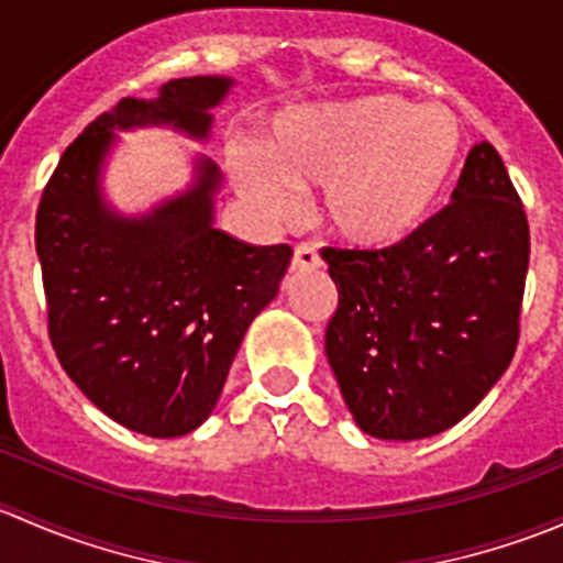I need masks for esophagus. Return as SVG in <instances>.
Here are the masks:
<instances>
[{
  "instance_id": "esophagus-1",
  "label": "esophagus",
  "mask_w": 563,
  "mask_h": 563,
  "mask_svg": "<svg viewBox=\"0 0 563 563\" xmlns=\"http://www.w3.org/2000/svg\"><path fill=\"white\" fill-rule=\"evenodd\" d=\"M308 266H318V253H316L313 245L302 242V245L294 247L291 269H308Z\"/></svg>"
}]
</instances>
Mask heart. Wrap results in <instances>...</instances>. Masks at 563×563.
Wrapping results in <instances>:
<instances>
[{
    "instance_id": "heart-1",
    "label": "heart",
    "mask_w": 563,
    "mask_h": 563,
    "mask_svg": "<svg viewBox=\"0 0 563 563\" xmlns=\"http://www.w3.org/2000/svg\"><path fill=\"white\" fill-rule=\"evenodd\" d=\"M463 146V124L446 108L373 95L286 111L261 155L240 150L231 163L245 196L272 218L291 214L286 185H323L321 220L334 236L360 250H389L433 218Z\"/></svg>"
}]
</instances>
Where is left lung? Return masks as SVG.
Listing matches in <instances>:
<instances>
[{"label":"left lung","instance_id":"1","mask_svg":"<svg viewBox=\"0 0 563 563\" xmlns=\"http://www.w3.org/2000/svg\"><path fill=\"white\" fill-rule=\"evenodd\" d=\"M528 250L523 201L487 141L408 242L321 250L338 286L327 360L365 433L428 439L476 408L518 349Z\"/></svg>","mask_w":563,"mask_h":563}]
</instances>
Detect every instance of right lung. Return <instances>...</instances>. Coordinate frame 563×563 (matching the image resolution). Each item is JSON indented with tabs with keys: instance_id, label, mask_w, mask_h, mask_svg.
Segmentation results:
<instances>
[{
	"instance_id": "obj_1",
	"label": "right lung",
	"mask_w": 563,
	"mask_h": 563,
	"mask_svg": "<svg viewBox=\"0 0 563 563\" xmlns=\"http://www.w3.org/2000/svg\"><path fill=\"white\" fill-rule=\"evenodd\" d=\"M229 78H174L157 100H119L59 157L35 220L48 338L76 387L113 422L174 439L212 413L250 321L275 299L288 245L253 247L212 225L218 166L139 220L108 212L98 174L113 128L209 133Z\"/></svg>"
}]
</instances>
